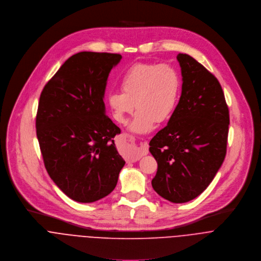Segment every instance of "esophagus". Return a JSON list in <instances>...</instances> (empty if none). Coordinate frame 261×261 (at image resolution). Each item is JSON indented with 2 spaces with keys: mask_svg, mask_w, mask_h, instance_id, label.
Masks as SVG:
<instances>
[{
  "mask_svg": "<svg viewBox=\"0 0 261 261\" xmlns=\"http://www.w3.org/2000/svg\"><path fill=\"white\" fill-rule=\"evenodd\" d=\"M148 152H149V145H148V143H147V142L141 143V144H140V146H139L138 148H136V149H135V151H134L133 155L130 156L129 161H130V162H133V163H135V162L139 161V160L142 158V156L147 155V154H148Z\"/></svg>",
  "mask_w": 261,
  "mask_h": 261,
  "instance_id": "1",
  "label": "esophagus"
}]
</instances>
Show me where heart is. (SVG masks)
Returning <instances> with one entry per match:
<instances>
[{"label": "heart", "mask_w": 261, "mask_h": 261, "mask_svg": "<svg viewBox=\"0 0 261 261\" xmlns=\"http://www.w3.org/2000/svg\"><path fill=\"white\" fill-rule=\"evenodd\" d=\"M119 85L121 91L108 95L115 120L125 124L136 105L138 112L130 130L147 134L156 122H166L173 115L181 91V76L170 64L138 63L123 72Z\"/></svg>", "instance_id": "b5f03b06"}]
</instances>
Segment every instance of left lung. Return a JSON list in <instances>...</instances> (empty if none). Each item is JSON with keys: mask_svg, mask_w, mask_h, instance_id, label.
Wrapping results in <instances>:
<instances>
[{"mask_svg": "<svg viewBox=\"0 0 261 261\" xmlns=\"http://www.w3.org/2000/svg\"><path fill=\"white\" fill-rule=\"evenodd\" d=\"M183 83L167 126L150 141L158 162L152 187L180 203L198 196L221 167L227 147L229 110L218 79L188 55L179 54Z\"/></svg>", "mask_w": 261, "mask_h": 261, "instance_id": "1", "label": "left lung"}]
</instances>
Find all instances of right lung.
Returning a JSON list of instances; mask_svg holds the SVG:
<instances>
[{"label": "right lung", "mask_w": 261, "mask_h": 261, "mask_svg": "<svg viewBox=\"0 0 261 261\" xmlns=\"http://www.w3.org/2000/svg\"><path fill=\"white\" fill-rule=\"evenodd\" d=\"M118 54L82 51L44 86L36 133L45 169L70 198L92 202L111 193L125 162L114 137L120 128L105 114V93Z\"/></svg>", "instance_id": "add662e5"}]
</instances>
